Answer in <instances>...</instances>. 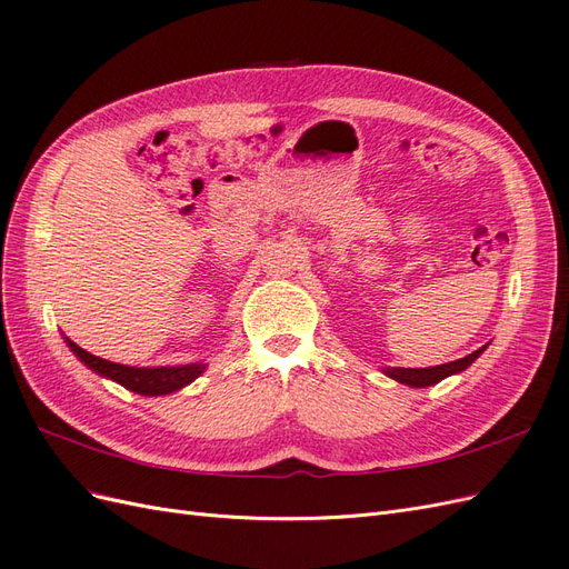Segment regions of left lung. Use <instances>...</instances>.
Listing matches in <instances>:
<instances>
[{
    "instance_id": "obj_1",
    "label": "left lung",
    "mask_w": 569,
    "mask_h": 569,
    "mask_svg": "<svg viewBox=\"0 0 569 569\" xmlns=\"http://www.w3.org/2000/svg\"><path fill=\"white\" fill-rule=\"evenodd\" d=\"M485 349L487 347H481V349L472 351L470 356H465L460 360H451V363H443V366H435V368H385L382 372L387 377H391V380L401 382V385H408V387H418V389L432 387V385L441 382L443 377H449V375L462 372L465 368H470Z\"/></svg>"
}]
</instances>
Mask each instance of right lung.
<instances>
[{"instance_id": "add662e5", "label": "right lung", "mask_w": 569, "mask_h": 569, "mask_svg": "<svg viewBox=\"0 0 569 569\" xmlns=\"http://www.w3.org/2000/svg\"><path fill=\"white\" fill-rule=\"evenodd\" d=\"M71 351L82 360L84 366L94 370L101 377H109V380L118 382L120 387H126L134 393L142 396H163V393H173L189 382H194L197 377L206 370V363H187V366H161V368H134V366H120L111 363V360H104L99 356H92L90 351L80 349L76 341L63 337Z\"/></svg>"}]
</instances>
